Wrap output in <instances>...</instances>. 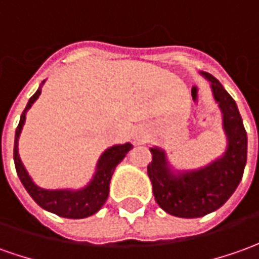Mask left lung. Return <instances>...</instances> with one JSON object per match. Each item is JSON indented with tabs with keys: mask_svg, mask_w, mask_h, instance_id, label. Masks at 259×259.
<instances>
[{
	"mask_svg": "<svg viewBox=\"0 0 259 259\" xmlns=\"http://www.w3.org/2000/svg\"><path fill=\"white\" fill-rule=\"evenodd\" d=\"M201 75L211 82L214 99L223 112L227 149L207 166L176 173L170 168L164 150L150 149L152 163L147 166V174L154 200L174 217L197 218L218 210L238 187L247 163V132L235 100L212 75L207 72Z\"/></svg>",
	"mask_w": 259,
	"mask_h": 259,
	"instance_id": "left-lung-1",
	"label": "left lung"
}]
</instances>
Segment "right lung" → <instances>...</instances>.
Masks as SVG:
<instances>
[{
    "mask_svg": "<svg viewBox=\"0 0 259 259\" xmlns=\"http://www.w3.org/2000/svg\"><path fill=\"white\" fill-rule=\"evenodd\" d=\"M45 82V80H44ZM42 82V83H44ZM41 95V86L38 91L33 93L32 98L29 99L25 110L22 112L19 124L15 130V142H14V163L17 168L19 180L24 184V187L28 191V194L32 197L33 201L42 207L44 210L54 212L59 217L65 218H86L93 215L95 212L102 208V205L106 203L109 196V184L112 174L115 171L116 166L124 159L130 149L133 147L130 143L116 144L109 147L107 150L99 157V161L96 164V171L93 179L89 181V184L83 189L79 190H47L38 187L28 174L22 161L19 159L18 153V139L21 135L22 126L25 123V115L28 109L32 106L33 102L39 98Z\"/></svg>",
    "mask_w": 259,
    "mask_h": 259,
    "instance_id": "1",
    "label": "right lung"
}]
</instances>
